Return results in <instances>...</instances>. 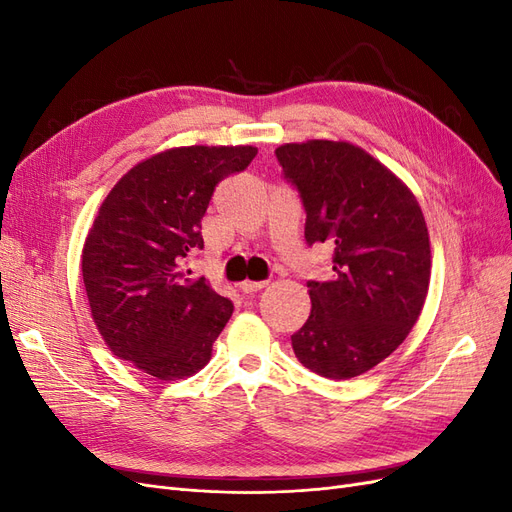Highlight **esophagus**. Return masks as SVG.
<instances>
[{"label": "esophagus", "mask_w": 512, "mask_h": 512, "mask_svg": "<svg viewBox=\"0 0 512 512\" xmlns=\"http://www.w3.org/2000/svg\"><path fill=\"white\" fill-rule=\"evenodd\" d=\"M265 286H267V282H250V280H245V282L239 284V290L245 292V294H252V292L262 290Z\"/></svg>", "instance_id": "esophagus-1"}]
</instances>
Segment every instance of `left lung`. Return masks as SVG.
Listing matches in <instances>:
<instances>
[{
  "label": "left lung",
  "instance_id": "left-lung-1",
  "mask_svg": "<svg viewBox=\"0 0 512 512\" xmlns=\"http://www.w3.org/2000/svg\"><path fill=\"white\" fill-rule=\"evenodd\" d=\"M299 192L305 241L333 247L331 280H309L312 314L294 333L297 359L331 380L361 376L408 337L431 275L429 232L414 194L389 168L344 141L275 149Z\"/></svg>",
  "mask_w": 512,
  "mask_h": 512
}]
</instances>
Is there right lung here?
Here are the masks:
<instances>
[{
    "label": "right lung",
    "mask_w": 512,
    "mask_h": 512,
    "mask_svg": "<svg viewBox=\"0 0 512 512\" xmlns=\"http://www.w3.org/2000/svg\"><path fill=\"white\" fill-rule=\"evenodd\" d=\"M258 149L177 147L136 164L108 192L83 247V284L96 327L121 361L158 380L196 374L232 303L188 258L203 250L200 220L215 185Z\"/></svg>",
    "instance_id": "right-lung-1"
}]
</instances>
